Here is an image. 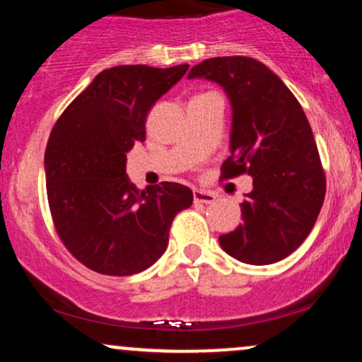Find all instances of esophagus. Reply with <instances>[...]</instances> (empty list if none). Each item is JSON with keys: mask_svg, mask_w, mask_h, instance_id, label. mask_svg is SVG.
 Returning <instances> with one entry per match:
<instances>
[{"mask_svg": "<svg viewBox=\"0 0 362 362\" xmlns=\"http://www.w3.org/2000/svg\"><path fill=\"white\" fill-rule=\"evenodd\" d=\"M216 195L213 192H207V190L194 189V201L201 202V204H213Z\"/></svg>", "mask_w": 362, "mask_h": 362, "instance_id": "34e87169", "label": "esophagus"}]
</instances>
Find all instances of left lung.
Instances as JSON below:
<instances>
[{
    "label": "left lung",
    "mask_w": 362,
    "mask_h": 362,
    "mask_svg": "<svg viewBox=\"0 0 362 362\" xmlns=\"http://www.w3.org/2000/svg\"><path fill=\"white\" fill-rule=\"evenodd\" d=\"M194 78L218 83L230 100L231 155L223 178H253L240 204L243 223L219 236V245L245 264L286 259L313 230L325 199V173L300 102L252 57L206 59L190 69L189 80Z\"/></svg>",
    "instance_id": "8db88e82"
}]
</instances>
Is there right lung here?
Listing matches in <instances>:
<instances>
[{"label": "right lung", "instance_id": "obj_1", "mask_svg": "<svg viewBox=\"0 0 362 362\" xmlns=\"http://www.w3.org/2000/svg\"><path fill=\"white\" fill-rule=\"evenodd\" d=\"M187 69H103L54 124L44 156L52 221L64 247L91 271H146L167 250L173 218L192 204L189 187L161 182L139 190L126 173V155L146 139L149 109Z\"/></svg>", "mask_w": 362, "mask_h": 362}]
</instances>
